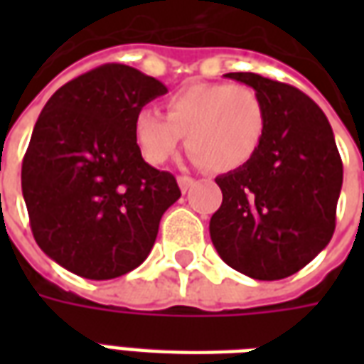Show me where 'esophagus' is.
I'll use <instances>...</instances> for the list:
<instances>
[{
	"label": "esophagus",
	"instance_id": "obj_1",
	"mask_svg": "<svg viewBox=\"0 0 364 364\" xmlns=\"http://www.w3.org/2000/svg\"><path fill=\"white\" fill-rule=\"evenodd\" d=\"M177 183H179V187H181L183 193H187V191L195 185V179L189 177V175H179V177H177Z\"/></svg>",
	"mask_w": 364,
	"mask_h": 364
}]
</instances>
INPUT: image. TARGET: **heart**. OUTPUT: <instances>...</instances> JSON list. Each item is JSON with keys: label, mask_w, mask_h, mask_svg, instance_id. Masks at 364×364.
<instances>
[{"label": "heart", "mask_w": 364, "mask_h": 364, "mask_svg": "<svg viewBox=\"0 0 364 364\" xmlns=\"http://www.w3.org/2000/svg\"><path fill=\"white\" fill-rule=\"evenodd\" d=\"M166 112L142 109L136 114V144L151 166L166 164L185 136L198 164L216 173L236 171L259 154L267 132L265 101L250 85L195 83L169 97Z\"/></svg>", "instance_id": "b5f03b06"}]
</instances>
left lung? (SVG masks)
<instances>
[{"instance_id":"obj_1","label":"left lung","mask_w":364,"mask_h":364,"mask_svg":"<svg viewBox=\"0 0 364 364\" xmlns=\"http://www.w3.org/2000/svg\"><path fill=\"white\" fill-rule=\"evenodd\" d=\"M226 77L263 97L267 132L247 166L216 177L222 205L210 218V237L232 269L257 281H279L329 244L343 164L333 130L310 97L252 72Z\"/></svg>"}]
</instances>
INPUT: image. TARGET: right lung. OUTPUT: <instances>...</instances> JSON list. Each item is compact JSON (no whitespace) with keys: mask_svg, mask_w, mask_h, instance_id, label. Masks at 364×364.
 <instances>
[{"mask_svg":"<svg viewBox=\"0 0 364 364\" xmlns=\"http://www.w3.org/2000/svg\"><path fill=\"white\" fill-rule=\"evenodd\" d=\"M164 93L136 68L103 64L44 105L21 187L36 244L68 271L107 281L136 269L181 197L173 175L148 166L134 138L136 114Z\"/></svg>","mask_w":364,"mask_h":364,"instance_id":"right-lung-1","label":"right lung"}]
</instances>
